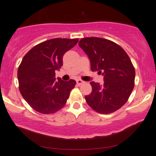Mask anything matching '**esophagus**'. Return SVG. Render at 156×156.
<instances>
[{
  "label": "esophagus",
  "instance_id": "obj_1",
  "mask_svg": "<svg viewBox=\"0 0 156 156\" xmlns=\"http://www.w3.org/2000/svg\"><path fill=\"white\" fill-rule=\"evenodd\" d=\"M84 83V81H82L81 80H76V84H77L78 86H80Z\"/></svg>",
  "mask_w": 156,
  "mask_h": 156
}]
</instances>
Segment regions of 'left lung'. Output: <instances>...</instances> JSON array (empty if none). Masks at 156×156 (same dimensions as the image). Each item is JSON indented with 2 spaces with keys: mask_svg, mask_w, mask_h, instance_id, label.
Segmentation results:
<instances>
[{
  "mask_svg": "<svg viewBox=\"0 0 156 156\" xmlns=\"http://www.w3.org/2000/svg\"><path fill=\"white\" fill-rule=\"evenodd\" d=\"M78 45L90 61L91 70L104 76V84L90 82L92 92L85 96L88 105L101 114L121 108L135 86V70L130 58L120 45L107 39L84 37Z\"/></svg>",
  "mask_w": 156,
  "mask_h": 156,
  "instance_id": "8db88e82",
  "label": "left lung"
}]
</instances>
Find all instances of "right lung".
Returning a JSON list of instances; mask_svg holds the SVG:
<instances>
[{"instance_id":"add662e5","label":"right lung","mask_w":156,"mask_h":156,"mask_svg":"<svg viewBox=\"0 0 156 156\" xmlns=\"http://www.w3.org/2000/svg\"><path fill=\"white\" fill-rule=\"evenodd\" d=\"M78 39L55 38L35 45L23 57L17 77L22 97L42 114H52L65 106L76 81L55 80V70L63 66V56Z\"/></svg>"}]
</instances>
